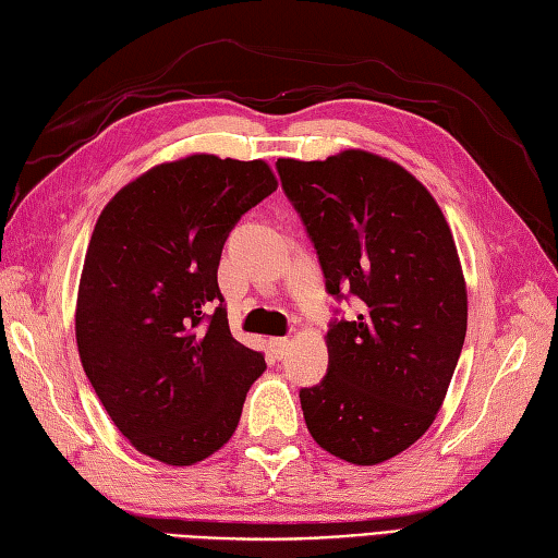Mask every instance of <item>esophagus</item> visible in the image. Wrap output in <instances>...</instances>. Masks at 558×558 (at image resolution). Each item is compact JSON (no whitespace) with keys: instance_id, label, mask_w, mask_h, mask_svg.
Returning <instances> with one entry per match:
<instances>
[{"instance_id":"34e87169","label":"esophagus","mask_w":558,"mask_h":558,"mask_svg":"<svg viewBox=\"0 0 558 558\" xmlns=\"http://www.w3.org/2000/svg\"><path fill=\"white\" fill-rule=\"evenodd\" d=\"M268 345H270V352L276 354V357L280 360L282 354H286V352L290 350V340H288V338H270Z\"/></svg>"}]
</instances>
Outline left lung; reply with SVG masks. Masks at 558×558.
Listing matches in <instances>:
<instances>
[{
  "mask_svg": "<svg viewBox=\"0 0 558 558\" xmlns=\"http://www.w3.org/2000/svg\"><path fill=\"white\" fill-rule=\"evenodd\" d=\"M276 168L328 292L362 300L354 322L328 328L324 381L300 390L306 429L330 456L378 465L429 429L465 342L453 232L429 189L376 153L278 158Z\"/></svg>",
  "mask_w": 558,
  "mask_h": 558,
  "instance_id": "1",
  "label": "left lung"
}]
</instances>
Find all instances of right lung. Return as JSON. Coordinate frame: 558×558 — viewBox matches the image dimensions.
Returning a JSON list of instances; mask_svg holds the SVG:
<instances>
[{
	"instance_id": "right-lung-1",
	"label": "right lung",
	"mask_w": 558,
	"mask_h": 558,
	"mask_svg": "<svg viewBox=\"0 0 558 558\" xmlns=\"http://www.w3.org/2000/svg\"><path fill=\"white\" fill-rule=\"evenodd\" d=\"M276 189L266 160L194 153L138 174L102 208L81 270L76 345L138 453L196 465L240 424L266 362L230 333L218 264L234 222Z\"/></svg>"
}]
</instances>
